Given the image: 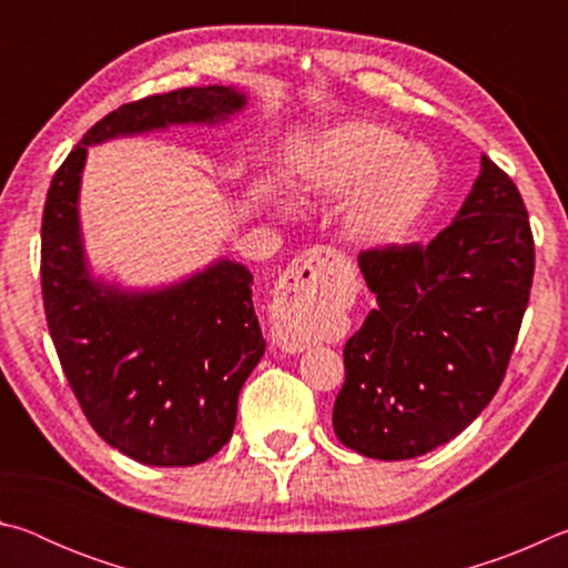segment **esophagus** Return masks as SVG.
I'll list each match as a JSON object with an SVG mask.
<instances>
[{
	"label": "esophagus",
	"instance_id": "34e87169",
	"mask_svg": "<svg viewBox=\"0 0 568 568\" xmlns=\"http://www.w3.org/2000/svg\"><path fill=\"white\" fill-rule=\"evenodd\" d=\"M343 255L335 247H311L287 265L275 285L273 328L287 353H301L311 343V328L335 293Z\"/></svg>",
	"mask_w": 568,
	"mask_h": 568
}]
</instances>
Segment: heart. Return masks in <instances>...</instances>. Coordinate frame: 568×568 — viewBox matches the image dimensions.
<instances>
[{
  "mask_svg": "<svg viewBox=\"0 0 568 568\" xmlns=\"http://www.w3.org/2000/svg\"><path fill=\"white\" fill-rule=\"evenodd\" d=\"M301 172L313 195H354L345 205L343 230L365 247L408 240L434 203L440 180L434 158L376 122H348L321 134L305 152Z\"/></svg>",
  "mask_w": 568,
  "mask_h": 568,
  "instance_id": "b5f03b06",
  "label": "heart"
}]
</instances>
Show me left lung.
Wrapping results in <instances>:
<instances>
[{
    "mask_svg": "<svg viewBox=\"0 0 568 568\" xmlns=\"http://www.w3.org/2000/svg\"><path fill=\"white\" fill-rule=\"evenodd\" d=\"M534 233L514 180L480 158L454 223L428 245L358 255L376 307L343 348V446L406 460L448 444L496 396L534 283Z\"/></svg>",
    "mask_w": 568,
    "mask_h": 568,
    "instance_id": "8db88e82",
    "label": "left lung"
}]
</instances>
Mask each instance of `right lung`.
<instances>
[{
    "instance_id": "obj_1",
    "label": "right lung",
    "mask_w": 568,
    "mask_h": 568,
    "mask_svg": "<svg viewBox=\"0 0 568 568\" xmlns=\"http://www.w3.org/2000/svg\"><path fill=\"white\" fill-rule=\"evenodd\" d=\"M243 104L217 84L122 104L88 130L47 190L42 297L62 371L98 436L148 466L203 464L233 436L240 388L265 353L253 275L220 261L155 293L94 283L77 220L80 172L94 142L217 122Z\"/></svg>"
}]
</instances>
